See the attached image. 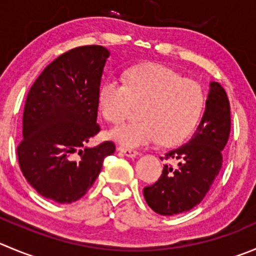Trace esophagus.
I'll return each mask as SVG.
<instances>
[{
	"label": "esophagus",
	"instance_id": "esophagus-1",
	"mask_svg": "<svg viewBox=\"0 0 256 256\" xmlns=\"http://www.w3.org/2000/svg\"><path fill=\"white\" fill-rule=\"evenodd\" d=\"M118 150L119 152H122L123 154H126V157H136V156H138L140 153H138V150H132V148H126V147H118Z\"/></svg>",
	"mask_w": 256,
	"mask_h": 256
}]
</instances>
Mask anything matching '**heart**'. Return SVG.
<instances>
[{
    "label": "heart",
    "mask_w": 256,
    "mask_h": 256,
    "mask_svg": "<svg viewBox=\"0 0 256 256\" xmlns=\"http://www.w3.org/2000/svg\"><path fill=\"white\" fill-rule=\"evenodd\" d=\"M99 108L110 123L124 120L140 106V119L116 126L109 136L126 147L184 142L192 134L205 108L198 82L160 64H142L126 72V84L110 78L99 88Z\"/></svg>",
    "instance_id": "obj_1"
}]
</instances>
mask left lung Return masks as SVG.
<instances>
[{
  "instance_id": "8db88e82",
  "label": "left lung",
  "mask_w": 256,
  "mask_h": 256,
  "mask_svg": "<svg viewBox=\"0 0 256 256\" xmlns=\"http://www.w3.org/2000/svg\"><path fill=\"white\" fill-rule=\"evenodd\" d=\"M230 130L228 96L218 82H212L196 132L186 144L166 153V160H178L177 167L166 164L158 181L143 188L146 201L154 212L177 215L202 201L222 166V150Z\"/></svg>"
}]
</instances>
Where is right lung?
Masks as SVG:
<instances>
[{
    "mask_svg": "<svg viewBox=\"0 0 256 256\" xmlns=\"http://www.w3.org/2000/svg\"><path fill=\"white\" fill-rule=\"evenodd\" d=\"M109 51L80 46L60 55L28 94L22 140L17 146L20 168L38 194L59 204L82 198L100 174L113 142L88 147L99 133L98 93Z\"/></svg>",
    "mask_w": 256,
    "mask_h": 256,
    "instance_id": "right-lung-1",
    "label": "right lung"
}]
</instances>
